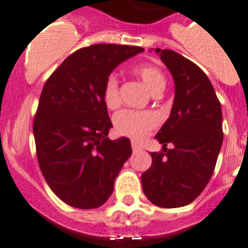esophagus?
I'll list each match as a JSON object with an SVG mask.
<instances>
[{
	"label": "esophagus",
	"mask_w": 248,
	"mask_h": 248,
	"mask_svg": "<svg viewBox=\"0 0 248 248\" xmlns=\"http://www.w3.org/2000/svg\"><path fill=\"white\" fill-rule=\"evenodd\" d=\"M132 150H133V152H137V151H141L142 147L139 145V143H137V142L133 141L132 142Z\"/></svg>",
	"instance_id": "esophagus-1"
}]
</instances>
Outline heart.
Masks as SVG:
<instances>
[{
    "label": "heart",
    "mask_w": 248,
    "mask_h": 248,
    "mask_svg": "<svg viewBox=\"0 0 248 248\" xmlns=\"http://www.w3.org/2000/svg\"><path fill=\"white\" fill-rule=\"evenodd\" d=\"M133 73L142 79L152 93L161 92L166 86L165 73L155 64H137L133 67ZM103 101L108 108H116L120 105V90L116 75H109L103 85ZM160 118L152 111H132L124 109L115 116L113 124L120 135L132 140H143L150 131L158 124Z\"/></svg>",
    "instance_id": "obj_1"
}]
</instances>
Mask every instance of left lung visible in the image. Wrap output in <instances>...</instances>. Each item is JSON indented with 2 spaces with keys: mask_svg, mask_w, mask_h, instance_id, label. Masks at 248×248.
<instances>
[{
  "mask_svg": "<svg viewBox=\"0 0 248 248\" xmlns=\"http://www.w3.org/2000/svg\"><path fill=\"white\" fill-rule=\"evenodd\" d=\"M175 81L169 120L156 135L162 143L142 173L146 197L158 207H182L195 201L214 173L222 146V109L201 68L171 49H155ZM174 145L172 149L165 146Z\"/></svg>",
  "mask_w": 248,
  "mask_h": 248,
  "instance_id": "left-lung-1",
  "label": "left lung"
}]
</instances>
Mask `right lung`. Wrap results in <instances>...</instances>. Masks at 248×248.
Wrapping results in <instances>:
<instances>
[{"instance_id":"right-lung-1","label":"right lung","mask_w":248,"mask_h":248,"mask_svg":"<svg viewBox=\"0 0 248 248\" xmlns=\"http://www.w3.org/2000/svg\"><path fill=\"white\" fill-rule=\"evenodd\" d=\"M142 47L92 45L77 49L49 76L33 120L37 160L55 195L72 207L102 206L132 154L127 137L108 139L112 127L103 85Z\"/></svg>"}]
</instances>
